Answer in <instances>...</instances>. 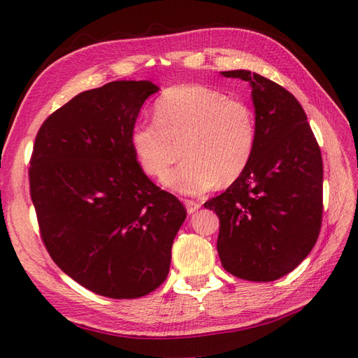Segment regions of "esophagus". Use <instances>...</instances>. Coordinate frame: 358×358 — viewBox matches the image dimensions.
<instances>
[{
	"instance_id": "34e87169",
	"label": "esophagus",
	"mask_w": 358,
	"mask_h": 358,
	"mask_svg": "<svg viewBox=\"0 0 358 358\" xmlns=\"http://www.w3.org/2000/svg\"><path fill=\"white\" fill-rule=\"evenodd\" d=\"M185 206H186L189 214H194L195 210L200 209L201 204L199 201H194V200H185Z\"/></svg>"
}]
</instances>
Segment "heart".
<instances>
[{
  "label": "heart",
  "instance_id": "1",
  "mask_svg": "<svg viewBox=\"0 0 358 358\" xmlns=\"http://www.w3.org/2000/svg\"><path fill=\"white\" fill-rule=\"evenodd\" d=\"M154 110L155 121L132 131L134 150L149 177H163L185 154L164 183L178 194L200 195L246 171L257 144V118L248 101L183 85L164 90Z\"/></svg>",
  "mask_w": 358,
  "mask_h": 358
}]
</instances>
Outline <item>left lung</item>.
Here are the masks:
<instances>
[{"label": "left lung", "instance_id": "1", "mask_svg": "<svg viewBox=\"0 0 358 358\" xmlns=\"http://www.w3.org/2000/svg\"><path fill=\"white\" fill-rule=\"evenodd\" d=\"M222 75L252 86L257 144L241 177L204 208L220 218L217 250L223 268L243 280L273 281L305 260L320 234V146L289 90L255 72Z\"/></svg>", "mask_w": 358, "mask_h": 358}]
</instances>
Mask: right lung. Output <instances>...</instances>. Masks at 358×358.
<instances>
[{
  "label": "right lung",
  "mask_w": 358,
  "mask_h": 358,
  "mask_svg": "<svg viewBox=\"0 0 358 358\" xmlns=\"http://www.w3.org/2000/svg\"><path fill=\"white\" fill-rule=\"evenodd\" d=\"M150 81H112L44 120L29 167L40 235L58 268L89 291L138 299L163 285L186 218L152 183L132 146Z\"/></svg>",
  "instance_id": "right-lung-1"
}]
</instances>
